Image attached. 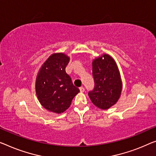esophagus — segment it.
I'll return each instance as SVG.
<instances>
[{"label": "esophagus", "mask_w": 156, "mask_h": 156, "mask_svg": "<svg viewBox=\"0 0 156 156\" xmlns=\"http://www.w3.org/2000/svg\"><path fill=\"white\" fill-rule=\"evenodd\" d=\"M79 89H80V92H85V88L83 87H80V88H79Z\"/></svg>", "instance_id": "1"}]
</instances>
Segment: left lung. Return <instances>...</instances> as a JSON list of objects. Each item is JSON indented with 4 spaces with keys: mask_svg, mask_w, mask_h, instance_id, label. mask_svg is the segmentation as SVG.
<instances>
[{
    "mask_svg": "<svg viewBox=\"0 0 156 156\" xmlns=\"http://www.w3.org/2000/svg\"><path fill=\"white\" fill-rule=\"evenodd\" d=\"M94 88L88 93L94 105L103 110L117 103L122 89L121 76L114 59L103 54L92 61Z\"/></svg>",
    "mask_w": 156,
    "mask_h": 156,
    "instance_id": "1",
    "label": "left lung"
}]
</instances>
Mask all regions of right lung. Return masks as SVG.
<instances>
[{
	"label": "right lung",
	"instance_id": "right-lung-1",
	"mask_svg": "<svg viewBox=\"0 0 156 156\" xmlns=\"http://www.w3.org/2000/svg\"><path fill=\"white\" fill-rule=\"evenodd\" d=\"M70 57L53 53L42 65L36 79V93L41 104L50 112L64 113L80 90L72 83L65 69Z\"/></svg>",
	"mask_w": 156,
	"mask_h": 156
}]
</instances>
